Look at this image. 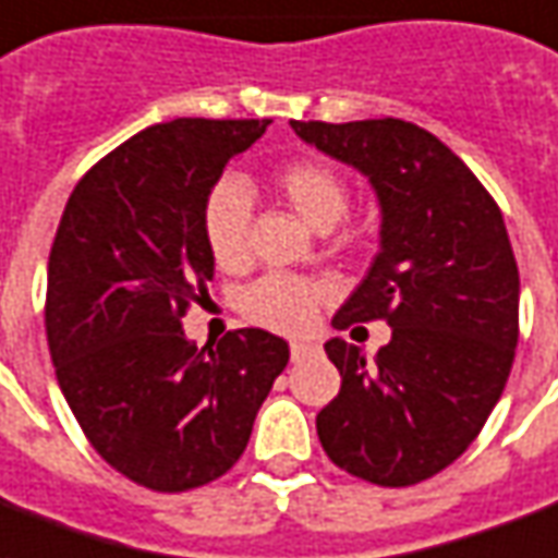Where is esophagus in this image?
Returning a JSON list of instances; mask_svg holds the SVG:
<instances>
[{
    "label": "esophagus",
    "instance_id": "34e87169",
    "mask_svg": "<svg viewBox=\"0 0 558 558\" xmlns=\"http://www.w3.org/2000/svg\"><path fill=\"white\" fill-rule=\"evenodd\" d=\"M318 344H308V341H294V344H291V360H294V363L312 360V356H318Z\"/></svg>",
    "mask_w": 558,
    "mask_h": 558
}]
</instances>
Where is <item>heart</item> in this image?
Returning a JSON list of instances; mask_svg holds the SVG:
<instances>
[{"instance_id": "1", "label": "heart", "mask_w": 558, "mask_h": 558, "mask_svg": "<svg viewBox=\"0 0 558 558\" xmlns=\"http://www.w3.org/2000/svg\"><path fill=\"white\" fill-rule=\"evenodd\" d=\"M276 190L312 229L327 231L351 207V186L344 174L324 160H294L274 178ZM250 190L238 178L219 181L202 207V234L210 258L222 270H240L250 262ZM327 288L291 274L262 276L240 300L243 315L276 332H306L318 318Z\"/></svg>"}]
</instances>
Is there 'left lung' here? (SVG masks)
I'll list each match as a JSON object with an SVG mask.
<instances>
[{"instance_id": "1", "label": "left lung", "mask_w": 558, "mask_h": 558, "mask_svg": "<svg viewBox=\"0 0 558 558\" xmlns=\"http://www.w3.org/2000/svg\"><path fill=\"white\" fill-rule=\"evenodd\" d=\"M300 140L368 174L380 252L332 327L386 320L374 363L344 339L318 413L329 461L380 487H410L470 449L506 389L520 336V276L502 210L466 162L401 118L291 121Z\"/></svg>"}]
</instances>
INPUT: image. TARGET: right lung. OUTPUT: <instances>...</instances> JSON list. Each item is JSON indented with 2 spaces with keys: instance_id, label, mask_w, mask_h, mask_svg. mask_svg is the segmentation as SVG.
I'll return each instance as SVG.
<instances>
[{
  "instance_id": "1",
  "label": "right lung",
  "mask_w": 558,
  "mask_h": 558,
  "mask_svg": "<svg viewBox=\"0 0 558 558\" xmlns=\"http://www.w3.org/2000/svg\"><path fill=\"white\" fill-rule=\"evenodd\" d=\"M267 118H174L142 130L73 186L47 267V341L80 428L130 482L193 490L238 463L288 341L231 329L195 348L181 329L214 258L202 207Z\"/></svg>"
}]
</instances>
